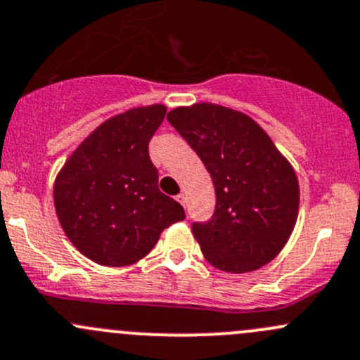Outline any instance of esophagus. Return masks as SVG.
Masks as SVG:
<instances>
[{"label": "esophagus", "mask_w": 360, "mask_h": 360, "mask_svg": "<svg viewBox=\"0 0 360 360\" xmlns=\"http://www.w3.org/2000/svg\"><path fill=\"white\" fill-rule=\"evenodd\" d=\"M176 201H179V202H180V205L185 207V206H187V195H185V194H184V192H180V194H179V195H176Z\"/></svg>", "instance_id": "obj_1"}]
</instances>
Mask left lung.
Returning a JSON list of instances; mask_svg holds the SVG:
<instances>
[{
	"label": "left lung",
	"mask_w": 360,
	"mask_h": 360,
	"mask_svg": "<svg viewBox=\"0 0 360 360\" xmlns=\"http://www.w3.org/2000/svg\"><path fill=\"white\" fill-rule=\"evenodd\" d=\"M166 120L214 185L213 217L192 224L206 260L232 274L274 260L296 224L300 188L270 136L246 114L214 103L179 107Z\"/></svg>",
	"instance_id": "obj_1"
}]
</instances>
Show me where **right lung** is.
I'll list each match as a JSON object with an SVG mask.
<instances>
[{"label":"right lung","instance_id":"add662e5","mask_svg":"<svg viewBox=\"0 0 360 360\" xmlns=\"http://www.w3.org/2000/svg\"><path fill=\"white\" fill-rule=\"evenodd\" d=\"M165 105L139 107L100 124L65 161L53 187L57 217L90 260L124 266L146 257L184 207L158 187L149 142Z\"/></svg>","mask_w":360,"mask_h":360}]
</instances>
